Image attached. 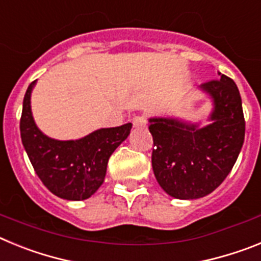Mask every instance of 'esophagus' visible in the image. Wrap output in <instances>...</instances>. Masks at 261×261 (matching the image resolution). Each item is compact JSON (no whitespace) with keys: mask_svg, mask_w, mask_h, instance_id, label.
I'll use <instances>...</instances> for the list:
<instances>
[{"mask_svg":"<svg viewBox=\"0 0 261 261\" xmlns=\"http://www.w3.org/2000/svg\"><path fill=\"white\" fill-rule=\"evenodd\" d=\"M132 123L135 128H141V126H146V119L144 116H137L133 119Z\"/></svg>","mask_w":261,"mask_h":261,"instance_id":"esophagus-1","label":"esophagus"}]
</instances>
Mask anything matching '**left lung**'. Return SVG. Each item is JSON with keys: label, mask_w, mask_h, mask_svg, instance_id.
Segmentation results:
<instances>
[{"label": "left lung", "mask_w": 261, "mask_h": 261, "mask_svg": "<svg viewBox=\"0 0 261 261\" xmlns=\"http://www.w3.org/2000/svg\"><path fill=\"white\" fill-rule=\"evenodd\" d=\"M218 75L199 86L212 102L206 125L179 117L149 119L154 175L174 199L195 200L213 192L231 171L243 146L241 94L231 78Z\"/></svg>", "instance_id": "obj_1"}]
</instances>
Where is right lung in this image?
<instances>
[{"label": "right lung", "mask_w": 261, "mask_h": 261, "mask_svg": "<svg viewBox=\"0 0 261 261\" xmlns=\"http://www.w3.org/2000/svg\"><path fill=\"white\" fill-rule=\"evenodd\" d=\"M34 81L23 99L20 138L32 167L48 190L70 201L86 200L105 181L107 163L130 133L132 124L96 129L78 140H55L41 132L31 111Z\"/></svg>", "instance_id": "add662e5"}]
</instances>
